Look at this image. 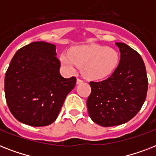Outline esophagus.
Wrapping results in <instances>:
<instances>
[{"mask_svg": "<svg viewBox=\"0 0 156 156\" xmlns=\"http://www.w3.org/2000/svg\"><path fill=\"white\" fill-rule=\"evenodd\" d=\"M83 83V79H81V78H78L77 79V84H80V83Z\"/></svg>", "mask_w": 156, "mask_h": 156, "instance_id": "1", "label": "esophagus"}]
</instances>
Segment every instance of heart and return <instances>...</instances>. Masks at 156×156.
Instances as JSON below:
<instances>
[{
  "instance_id": "1",
  "label": "heart",
  "mask_w": 156,
  "mask_h": 156,
  "mask_svg": "<svg viewBox=\"0 0 156 156\" xmlns=\"http://www.w3.org/2000/svg\"><path fill=\"white\" fill-rule=\"evenodd\" d=\"M61 61L69 71L79 67L85 77L97 80L113 73L118 65L119 54L113 48L101 45H82L61 54Z\"/></svg>"
}]
</instances>
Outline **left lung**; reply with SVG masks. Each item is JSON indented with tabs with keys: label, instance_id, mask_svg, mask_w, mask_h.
I'll return each mask as SVG.
<instances>
[{
	"label": "left lung",
	"instance_id": "left-lung-1",
	"mask_svg": "<svg viewBox=\"0 0 156 156\" xmlns=\"http://www.w3.org/2000/svg\"><path fill=\"white\" fill-rule=\"evenodd\" d=\"M116 44L121 52L118 66L105 80L90 82L91 92L87 101L91 120L104 127L131 120L140 111L147 93V75L140 54L124 43Z\"/></svg>",
	"mask_w": 156,
	"mask_h": 156
}]
</instances>
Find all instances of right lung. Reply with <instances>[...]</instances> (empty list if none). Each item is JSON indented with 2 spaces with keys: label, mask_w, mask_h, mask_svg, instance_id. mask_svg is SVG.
I'll return each instance as SVG.
<instances>
[{
  "label": "right lung",
  "mask_w": 156,
  "mask_h": 156,
  "mask_svg": "<svg viewBox=\"0 0 156 156\" xmlns=\"http://www.w3.org/2000/svg\"><path fill=\"white\" fill-rule=\"evenodd\" d=\"M56 46L33 42L18 50L5 77L7 105L18 121L45 126L55 121L66 96L75 87V77L60 74Z\"/></svg>",
  "instance_id": "obj_1"
}]
</instances>
